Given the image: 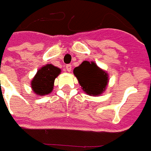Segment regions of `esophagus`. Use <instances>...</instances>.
Here are the masks:
<instances>
[{"label":"esophagus","instance_id":"34e87169","mask_svg":"<svg viewBox=\"0 0 151 151\" xmlns=\"http://www.w3.org/2000/svg\"><path fill=\"white\" fill-rule=\"evenodd\" d=\"M66 70H67V71H68V72H70V71H71V70H72V65H66Z\"/></svg>","mask_w":151,"mask_h":151}]
</instances>
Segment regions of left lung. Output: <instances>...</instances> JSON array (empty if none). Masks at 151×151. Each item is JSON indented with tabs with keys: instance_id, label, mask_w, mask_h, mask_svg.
Segmentation results:
<instances>
[{
	"instance_id": "1",
	"label": "left lung",
	"mask_w": 151,
	"mask_h": 151,
	"mask_svg": "<svg viewBox=\"0 0 151 151\" xmlns=\"http://www.w3.org/2000/svg\"><path fill=\"white\" fill-rule=\"evenodd\" d=\"M82 90L90 95H100L108 85V76L94 62L83 61L73 69Z\"/></svg>"
}]
</instances>
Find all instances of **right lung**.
Masks as SVG:
<instances>
[{
    "label": "right lung",
    "mask_w": 151,
    "mask_h": 151,
    "mask_svg": "<svg viewBox=\"0 0 151 151\" xmlns=\"http://www.w3.org/2000/svg\"><path fill=\"white\" fill-rule=\"evenodd\" d=\"M60 73V69L51 64L42 67L31 82V87L35 94L44 95L52 91L54 80Z\"/></svg>",
    "instance_id": "1"
}]
</instances>
